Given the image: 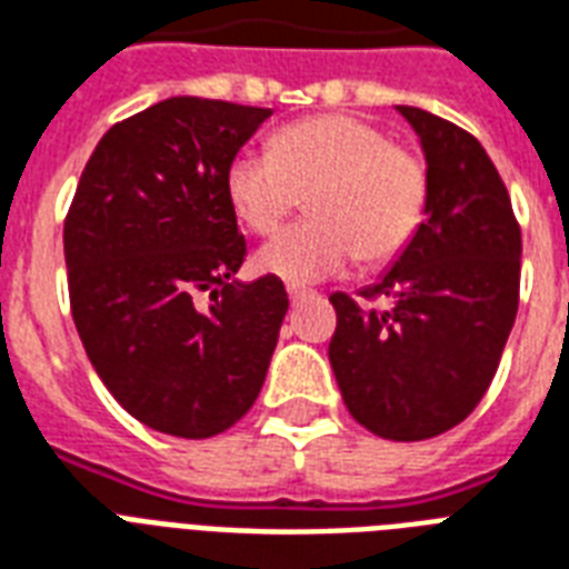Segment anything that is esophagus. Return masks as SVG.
<instances>
[{
  "mask_svg": "<svg viewBox=\"0 0 569 569\" xmlns=\"http://www.w3.org/2000/svg\"><path fill=\"white\" fill-rule=\"evenodd\" d=\"M303 295H307V292H303V289H295V286H289V301H292V307H295V303H298V301H301Z\"/></svg>",
  "mask_w": 569,
  "mask_h": 569,
  "instance_id": "34e87169",
  "label": "esophagus"
}]
</instances>
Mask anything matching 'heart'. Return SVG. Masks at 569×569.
<instances>
[{
	"label": "heart",
	"mask_w": 569,
	"mask_h": 569,
	"mask_svg": "<svg viewBox=\"0 0 569 569\" xmlns=\"http://www.w3.org/2000/svg\"><path fill=\"white\" fill-rule=\"evenodd\" d=\"M307 193V223L259 247L256 268L289 286L337 277L355 256L381 266L402 253L423 223L429 176L423 160L355 116L286 124L268 154L244 151L227 169V199L256 236L274 232Z\"/></svg>",
	"instance_id": "b5f03b06"
}]
</instances>
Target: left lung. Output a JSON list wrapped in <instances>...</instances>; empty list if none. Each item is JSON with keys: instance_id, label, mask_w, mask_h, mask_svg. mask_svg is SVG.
<instances>
[{"instance_id": "obj_1", "label": "left lung", "mask_w": 569, "mask_h": 569, "mask_svg": "<svg viewBox=\"0 0 569 569\" xmlns=\"http://www.w3.org/2000/svg\"><path fill=\"white\" fill-rule=\"evenodd\" d=\"M418 133L429 176L423 223L363 298L333 292L328 346L342 402L390 441H423L475 411L496 376L519 307L522 236L483 146L418 107H397Z\"/></svg>"}]
</instances>
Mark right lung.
Segmentation results:
<instances>
[{
	"label": "right lung",
	"mask_w": 569,
	"mask_h": 569,
	"mask_svg": "<svg viewBox=\"0 0 569 569\" xmlns=\"http://www.w3.org/2000/svg\"><path fill=\"white\" fill-rule=\"evenodd\" d=\"M268 116L181 94L112 124L64 220L82 349L121 409L167 436L244 418L289 310L277 277H236L247 244L227 199L229 163Z\"/></svg>",
	"instance_id": "right-lung-1"
}]
</instances>
